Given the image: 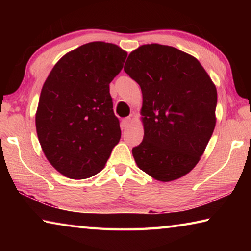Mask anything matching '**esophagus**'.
Listing matches in <instances>:
<instances>
[{
	"label": "esophagus",
	"mask_w": 251,
	"mask_h": 251,
	"mask_svg": "<svg viewBox=\"0 0 251 251\" xmlns=\"http://www.w3.org/2000/svg\"><path fill=\"white\" fill-rule=\"evenodd\" d=\"M131 122H133V116H129V117H126L124 118V120L122 121V127H124V128H126V127H128Z\"/></svg>",
	"instance_id": "34e87169"
}]
</instances>
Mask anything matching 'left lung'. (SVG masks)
Segmentation results:
<instances>
[{"label": "left lung", "mask_w": 251, "mask_h": 251, "mask_svg": "<svg viewBox=\"0 0 251 251\" xmlns=\"http://www.w3.org/2000/svg\"><path fill=\"white\" fill-rule=\"evenodd\" d=\"M124 71L143 93L144 138L131 151L138 168L163 182L185 176L214 133V82L196 57L168 45L139 46Z\"/></svg>", "instance_id": "left-lung-1"}]
</instances>
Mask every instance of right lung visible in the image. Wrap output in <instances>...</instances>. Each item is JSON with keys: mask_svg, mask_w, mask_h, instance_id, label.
Listing matches in <instances>:
<instances>
[{"mask_svg": "<svg viewBox=\"0 0 251 251\" xmlns=\"http://www.w3.org/2000/svg\"><path fill=\"white\" fill-rule=\"evenodd\" d=\"M127 52L91 42L66 53L42 87L35 114L37 137L50 164L72 179H85L105 167L121 139L109 83Z\"/></svg>", "mask_w": 251, "mask_h": 251, "instance_id": "add662e5", "label": "right lung"}]
</instances>
